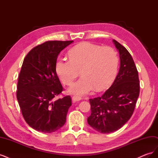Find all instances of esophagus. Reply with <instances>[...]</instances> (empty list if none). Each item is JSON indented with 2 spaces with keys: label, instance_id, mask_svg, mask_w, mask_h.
I'll return each mask as SVG.
<instances>
[{
  "label": "esophagus",
  "instance_id": "esophagus-1",
  "mask_svg": "<svg viewBox=\"0 0 158 158\" xmlns=\"http://www.w3.org/2000/svg\"><path fill=\"white\" fill-rule=\"evenodd\" d=\"M72 99H73V101H74V102H78V101H80V100L82 99V98L79 97V96H76V95H74V96L72 98Z\"/></svg>",
  "mask_w": 158,
  "mask_h": 158
}]
</instances>
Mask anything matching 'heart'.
Wrapping results in <instances>:
<instances>
[{"mask_svg": "<svg viewBox=\"0 0 158 158\" xmlns=\"http://www.w3.org/2000/svg\"><path fill=\"white\" fill-rule=\"evenodd\" d=\"M118 64L116 51L111 47L83 42L70 51V59L59 58L55 70L65 85H70L81 70L82 77L71 85L69 92L77 95L88 94L95 89H106L115 78Z\"/></svg>", "mask_w": 158, "mask_h": 158, "instance_id": "obj_1", "label": "heart"}]
</instances>
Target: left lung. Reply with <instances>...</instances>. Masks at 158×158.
Returning <instances> with one entry per match:
<instances>
[{
  "label": "left lung",
  "instance_id": "8db88e82",
  "mask_svg": "<svg viewBox=\"0 0 158 158\" xmlns=\"http://www.w3.org/2000/svg\"><path fill=\"white\" fill-rule=\"evenodd\" d=\"M113 42L120 57L118 73L102 96L89 99L91 114L88 123L103 134L118 130L130 119L140 94L138 73L132 56L116 40Z\"/></svg>",
  "mask_w": 158,
  "mask_h": 158
}]
</instances>
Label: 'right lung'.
Wrapping results in <instances>:
<instances>
[{
    "label": "right lung",
    "mask_w": 158,
    "mask_h": 158,
    "mask_svg": "<svg viewBox=\"0 0 158 158\" xmlns=\"http://www.w3.org/2000/svg\"><path fill=\"white\" fill-rule=\"evenodd\" d=\"M73 41H49L33 48L23 60L16 97L26 122L35 130L51 133L66 123L72 105L70 95L54 100L63 86L55 63L60 52Z\"/></svg>",
    "instance_id": "obj_1"
}]
</instances>
